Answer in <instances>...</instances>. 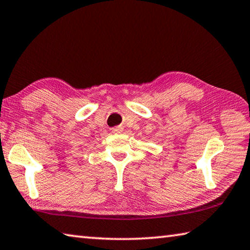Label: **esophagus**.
<instances>
[{
    "label": "esophagus",
    "instance_id": "obj_1",
    "mask_svg": "<svg viewBox=\"0 0 250 250\" xmlns=\"http://www.w3.org/2000/svg\"><path fill=\"white\" fill-rule=\"evenodd\" d=\"M114 132H115V133H122L123 132V127H120V126H118V127L114 128Z\"/></svg>",
    "mask_w": 250,
    "mask_h": 250
}]
</instances>
